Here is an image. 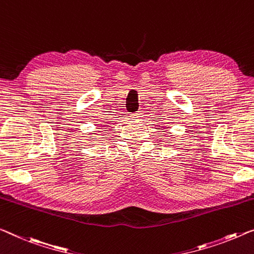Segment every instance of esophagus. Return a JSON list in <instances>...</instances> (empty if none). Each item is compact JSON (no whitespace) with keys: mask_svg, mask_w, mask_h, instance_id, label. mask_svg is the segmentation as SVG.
Wrapping results in <instances>:
<instances>
[{"mask_svg":"<svg viewBox=\"0 0 254 254\" xmlns=\"http://www.w3.org/2000/svg\"><path fill=\"white\" fill-rule=\"evenodd\" d=\"M130 117L132 119H139V118H142V117H143V112L142 111L135 112V114H132Z\"/></svg>","mask_w":254,"mask_h":254,"instance_id":"1","label":"esophagus"}]
</instances>
